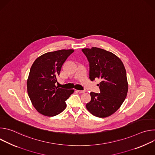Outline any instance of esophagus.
<instances>
[{"mask_svg":"<svg viewBox=\"0 0 155 155\" xmlns=\"http://www.w3.org/2000/svg\"><path fill=\"white\" fill-rule=\"evenodd\" d=\"M77 91L79 93H85V90H77Z\"/></svg>","mask_w":155,"mask_h":155,"instance_id":"1","label":"esophagus"}]
</instances>
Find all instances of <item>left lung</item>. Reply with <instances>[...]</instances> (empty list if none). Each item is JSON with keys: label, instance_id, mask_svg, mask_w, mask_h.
Segmentation results:
<instances>
[{"label": "left lung", "instance_id": "obj_1", "mask_svg": "<svg viewBox=\"0 0 155 155\" xmlns=\"http://www.w3.org/2000/svg\"><path fill=\"white\" fill-rule=\"evenodd\" d=\"M90 63V78H99L100 93H90L91 99L86 107L92 115L105 118L112 115L125 100L128 83L121 59L114 53L92 47L81 50Z\"/></svg>", "mask_w": 155, "mask_h": 155}]
</instances>
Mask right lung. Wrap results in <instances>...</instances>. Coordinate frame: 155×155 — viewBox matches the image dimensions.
I'll list each match as a JSON object with an SVG mask.
<instances>
[{"label":"right lung","instance_id":"obj_1","mask_svg":"<svg viewBox=\"0 0 155 155\" xmlns=\"http://www.w3.org/2000/svg\"><path fill=\"white\" fill-rule=\"evenodd\" d=\"M74 50H61L43 54L37 58L30 69L27 80L31 101L43 115L54 117L66 108L65 101L74 92L55 85L62 65Z\"/></svg>","mask_w":155,"mask_h":155}]
</instances>
